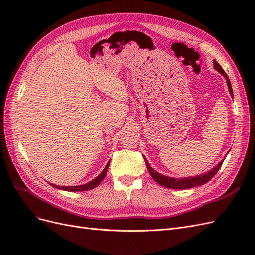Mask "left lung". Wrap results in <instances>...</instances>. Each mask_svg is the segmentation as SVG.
<instances>
[{
    "label": "left lung",
    "mask_w": 255,
    "mask_h": 255,
    "mask_svg": "<svg viewBox=\"0 0 255 255\" xmlns=\"http://www.w3.org/2000/svg\"><path fill=\"white\" fill-rule=\"evenodd\" d=\"M214 67L216 70L218 72H220L225 78L227 79V84H228V88L231 96L233 97V90H232V86H231V83L230 80L228 78L227 73L225 72V70L221 68V66L217 63V61L214 60ZM144 161H145V166L148 168V170L151 174V176L154 179V181L157 182L159 185L167 188H172V189H185V188H192V187H196V186H200V185H204L205 183H207L210 181L212 177L215 176V174L218 172V170L220 169V167L222 166L223 160H221L220 163L216 166L215 168H213L212 170L207 171L201 175H197V176H189V177H183V179H174V177H169L163 174H159L158 172H156L154 169L149 165L148 161H146L145 157L143 156Z\"/></svg>",
    "instance_id": "1"
}]
</instances>
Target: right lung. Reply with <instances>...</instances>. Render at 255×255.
I'll return each mask as SVG.
<instances>
[{"label":"right lung","instance_id":"add662e5","mask_svg":"<svg viewBox=\"0 0 255 255\" xmlns=\"http://www.w3.org/2000/svg\"><path fill=\"white\" fill-rule=\"evenodd\" d=\"M109 166H110V161L107 163V165L105 166L104 170L101 172V174H100L99 176H97L95 180H92L91 182L87 183V184H84V185H80V186H57V185H54V184H51L53 187H56V188H59V189H63V190H67V191H83V190H89V189H92L97 187L98 185L102 182V180L105 177L106 175V172H107V169H109Z\"/></svg>","mask_w":255,"mask_h":255}]
</instances>
